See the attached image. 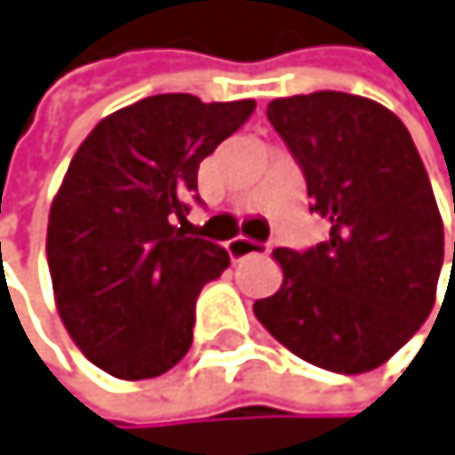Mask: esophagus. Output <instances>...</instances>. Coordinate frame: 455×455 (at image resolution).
Masks as SVG:
<instances>
[{
    "mask_svg": "<svg viewBox=\"0 0 455 455\" xmlns=\"http://www.w3.org/2000/svg\"><path fill=\"white\" fill-rule=\"evenodd\" d=\"M226 251H229V256L235 261L245 259V256H253V253H267V245L259 243V240H251V237H235L226 243Z\"/></svg>",
    "mask_w": 455,
    "mask_h": 455,
    "instance_id": "esophagus-1",
    "label": "esophagus"
}]
</instances>
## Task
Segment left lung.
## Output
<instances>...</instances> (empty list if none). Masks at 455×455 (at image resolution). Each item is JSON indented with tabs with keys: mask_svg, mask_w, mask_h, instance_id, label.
<instances>
[{
	"mask_svg": "<svg viewBox=\"0 0 455 455\" xmlns=\"http://www.w3.org/2000/svg\"><path fill=\"white\" fill-rule=\"evenodd\" d=\"M267 119L330 237L306 251L278 248L283 283L253 314L324 371L379 369L428 319L445 259L443 218L415 141L385 106L330 90L278 98Z\"/></svg>",
	"mask_w": 455,
	"mask_h": 455,
	"instance_id": "8db88e82",
	"label": "left lung"
}]
</instances>
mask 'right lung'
<instances>
[{
    "mask_svg": "<svg viewBox=\"0 0 455 455\" xmlns=\"http://www.w3.org/2000/svg\"><path fill=\"white\" fill-rule=\"evenodd\" d=\"M253 108L144 98L98 122L73 155L45 253L68 333L106 374L161 377L194 344L196 297L229 267V253L188 237L185 212L202 202L199 164Z\"/></svg>",
    "mask_w": 455,
    "mask_h": 455,
    "instance_id": "right-lung-1",
    "label": "right lung"
}]
</instances>
